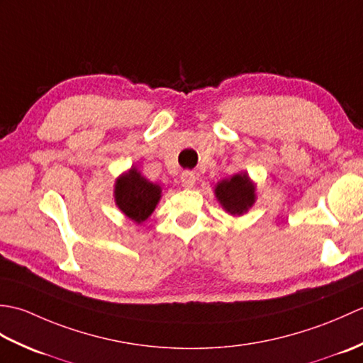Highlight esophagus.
Instances as JSON below:
<instances>
[{"label": "esophagus", "instance_id": "esophagus-1", "mask_svg": "<svg viewBox=\"0 0 363 363\" xmlns=\"http://www.w3.org/2000/svg\"><path fill=\"white\" fill-rule=\"evenodd\" d=\"M195 182H196V176H195V173L194 172H182L181 173V184H182V187H186V189H191L195 186Z\"/></svg>", "mask_w": 363, "mask_h": 363}]
</instances>
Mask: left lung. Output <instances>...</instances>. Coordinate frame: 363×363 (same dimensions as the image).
Listing matches in <instances>:
<instances>
[{"mask_svg": "<svg viewBox=\"0 0 363 363\" xmlns=\"http://www.w3.org/2000/svg\"><path fill=\"white\" fill-rule=\"evenodd\" d=\"M215 196L228 213L243 215L256 201V186L243 172L220 181L215 187Z\"/></svg>", "mask_w": 363, "mask_h": 363, "instance_id": "1", "label": "left lung"}]
</instances>
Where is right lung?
<instances>
[{"mask_svg":"<svg viewBox=\"0 0 363 363\" xmlns=\"http://www.w3.org/2000/svg\"><path fill=\"white\" fill-rule=\"evenodd\" d=\"M115 204L129 220L143 223L156 209L162 196V189L150 182L135 167L115 181Z\"/></svg>","mask_w":363,"mask_h":363,"instance_id":"add662e5","label":"right lung"}]
</instances>
